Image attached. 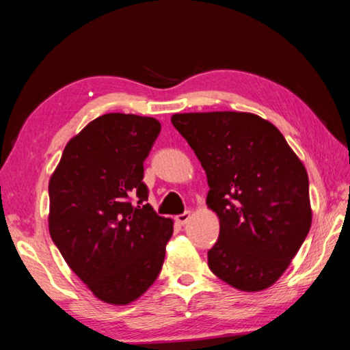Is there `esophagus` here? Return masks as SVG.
<instances>
[{
	"instance_id": "34e87169",
	"label": "esophagus",
	"mask_w": 350,
	"mask_h": 350,
	"mask_svg": "<svg viewBox=\"0 0 350 350\" xmlns=\"http://www.w3.org/2000/svg\"><path fill=\"white\" fill-rule=\"evenodd\" d=\"M191 216H193L191 211H185V213H182V215L176 216V222L179 225H185L189 219H191Z\"/></svg>"
}]
</instances>
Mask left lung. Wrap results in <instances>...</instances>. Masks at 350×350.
<instances>
[{
    "instance_id": "1",
    "label": "left lung",
    "mask_w": 350,
    "mask_h": 350,
    "mask_svg": "<svg viewBox=\"0 0 350 350\" xmlns=\"http://www.w3.org/2000/svg\"><path fill=\"white\" fill-rule=\"evenodd\" d=\"M206 173V205L219 217L208 267L242 292L280 280L312 225L309 177L273 123L252 112L171 117Z\"/></svg>"
}]
</instances>
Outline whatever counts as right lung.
Masks as SVG:
<instances>
[{
	"label": "right lung",
	"mask_w": 350,
	"mask_h": 350,
	"mask_svg": "<svg viewBox=\"0 0 350 350\" xmlns=\"http://www.w3.org/2000/svg\"><path fill=\"white\" fill-rule=\"evenodd\" d=\"M159 133L152 117L100 116L68 142L49 179L51 238L106 304L126 306L152 286L173 236V219L145 204L142 182Z\"/></svg>",
	"instance_id": "obj_1"
}]
</instances>
